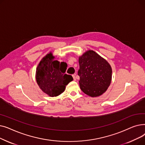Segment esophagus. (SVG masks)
<instances>
[{
	"label": "esophagus",
	"instance_id": "1",
	"mask_svg": "<svg viewBox=\"0 0 145 145\" xmlns=\"http://www.w3.org/2000/svg\"><path fill=\"white\" fill-rule=\"evenodd\" d=\"M72 76H73V78L74 80H76V74H73V75H72Z\"/></svg>",
	"mask_w": 145,
	"mask_h": 145
}]
</instances>
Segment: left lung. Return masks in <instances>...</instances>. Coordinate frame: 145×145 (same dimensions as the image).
I'll use <instances>...</instances> for the list:
<instances>
[{"label": "left lung", "instance_id": "1", "mask_svg": "<svg viewBox=\"0 0 145 145\" xmlns=\"http://www.w3.org/2000/svg\"><path fill=\"white\" fill-rule=\"evenodd\" d=\"M81 90L87 95L97 97L105 93L112 80V67L93 50H88L79 58Z\"/></svg>", "mask_w": 145, "mask_h": 145}]
</instances>
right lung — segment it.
<instances>
[{
    "label": "right lung",
    "mask_w": 145,
    "mask_h": 145,
    "mask_svg": "<svg viewBox=\"0 0 145 145\" xmlns=\"http://www.w3.org/2000/svg\"><path fill=\"white\" fill-rule=\"evenodd\" d=\"M50 52L41 60L36 71V80L40 89L50 97L57 96L64 92L71 82V75L65 74V62L54 60Z\"/></svg>",
    "instance_id": "right-lung-1"
}]
</instances>
